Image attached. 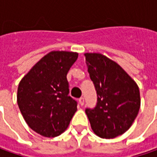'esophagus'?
Segmentation results:
<instances>
[{"instance_id":"34e87169","label":"esophagus","mask_w":157,"mask_h":157,"mask_svg":"<svg viewBox=\"0 0 157 157\" xmlns=\"http://www.w3.org/2000/svg\"><path fill=\"white\" fill-rule=\"evenodd\" d=\"M79 104H80V105H81L82 106L84 105V98H79Z\"/></svg>"}]
</instances>
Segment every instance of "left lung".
<instances>
[{"instance_id":"left-lung-1","label":"left lung","mask_w":157,"mask_h":157,"mask_svg":"<svg viewBox=\"0 0 157 157\" xmlns=\"http://www.w3.org/2000/svg\"><path fill=\"white\" fill-rule=\"evenodd\" d=\"M90 77L98 94L94 109L85 113L93 132L105 139L121 135L131 127L140 106L137 83L120 66L101 53H84Z\"/></svg>"}]
</instances>
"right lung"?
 <instances>
[{
  "label": "right lung",
  "instance_id": "right-lung-1",
  "mask_svg": "<svg viewBox=\"0 0 157 157\" xmlns=\"http://www.w3.org/2000/svg\"><path fill=\"white\" fill-rule=\"evenodd\" d=\"M78 58L74 52L52 51L20 81L17 105L27 125L44 137H56L67 128L77 102L68 96L67 75Z\"/></svg>",
  "mask_w": 157,
  "mask_h": 157
}]
</instances>
